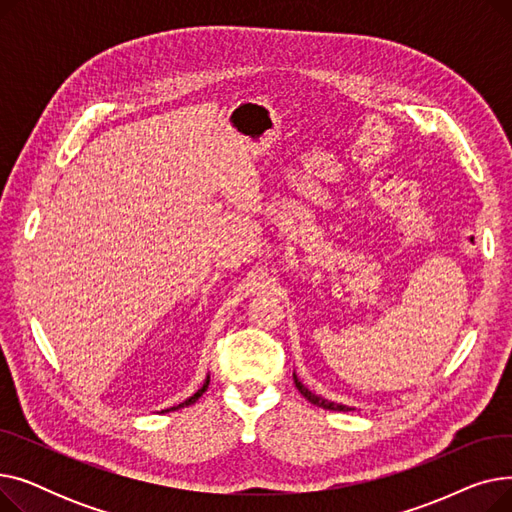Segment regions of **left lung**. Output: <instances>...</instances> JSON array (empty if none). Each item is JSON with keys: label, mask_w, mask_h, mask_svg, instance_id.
<instances>
[{"label": "left lung", "mask_w": 512, "mask_h": 512, "mask_svg": "<svg viewBox=\"0 0 512 512\" xmlns=\"http://www.w3.org/2000/svg\"><path fill=\"white\" fill-rule=\"evenodd\" d=\"M292 378H294V386L299 388V392L311 402V405H317V407L328 409V411H355L353 407H346V405H340V402H332V400H328V398H324V396L313 394L309 388L303 386V382L297 378V373H292Z\"/></svg>", "instance_id": "1"}]
</instances>
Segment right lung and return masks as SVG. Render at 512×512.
<instances>
[{"instance_id":"1","label":"right lung","mask_w":512,"mask_h":512,"mask_svg":"<svg viewBox=\"0 0 512 512\" xmlns=\"http://www.w3.org/2000/svg\"><path fill=\"white\" fill-rule=\"evenodd\" d=\"M207 386H209V375L205 378V382H203V386L193 394V396H188L184 402H180V405H176V407H170V409H166V413L168 411H178V409H182V407H188V405H193V402H197L201 396H203V392L207 390Z\"/></svg>"}]
</instances>
